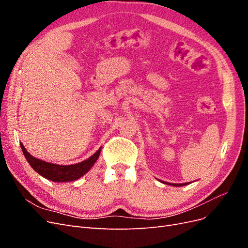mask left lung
I'll list each match as a JSON object with an SVG mask.
<instances>
[{"label": "left lung", "mask_w": 248, "mask_h": 248, "mask_svg": "<svg viewBox=\"0 0 248 248\" xmlns=\"http://www.w3.org/2000/svg\"><path fill=\"white\" fill-rule=\"evenodd\" d=\"M167 184H170V183H167ZM187 183H184V184H170L172 186H183V185H186Z\"/></svg>", "instance_id": "obj_1"}]
</instances>
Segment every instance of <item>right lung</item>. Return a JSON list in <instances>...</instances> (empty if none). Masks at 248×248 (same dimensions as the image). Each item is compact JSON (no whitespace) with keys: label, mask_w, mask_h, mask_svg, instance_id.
I'll use <instances>...</instances> for the list:
<instances>
[{"label":"right lung","mask_w":248,"mask_h":248,"mask_svg":"<svg viewBox=\"0 0 248 248\" xmlns=\"http://www.w3.org/2000/svg\"><path fill=\"white\" fill-rule=\"evenodd\" d=\"M20 147L26 159L30 163V166L34 169V170H36L42 177L54 182L74 181V180H78L81 176H84L86 172H88L89 170L93 167V164L96 162V160L98 159L101 151L100 148L98 151L93 154L91 157H89L87 160L81 161L79 163L71 164V166H59V164L49 163L35 158V157H33L27 151L21 142Z\"/></svg>","instance_id":"obj_1"}]
</instances>
